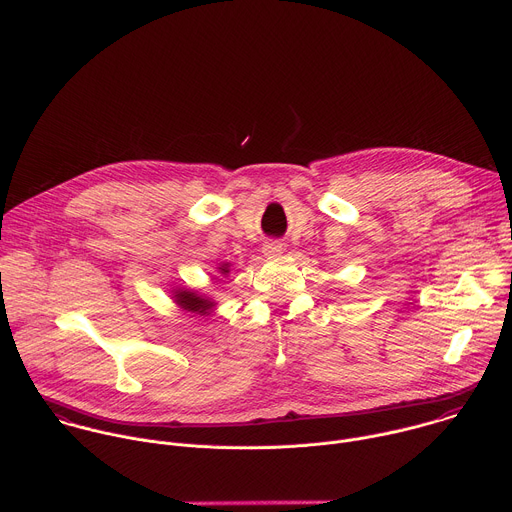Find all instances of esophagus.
<instances>
[{
	"mask_svg": "<svg viewBox=\"0 0 512 512\" xmlns=\"http://www.w3.org/2000/svg\"><path fill=\"white\" fill-rule=\"evenodd\" d=\"M262 252H264V256H278V254H282L284 252V244H280V242H266L264 244V248H262Z\"/></svg>",
	"mask_w": 512,
	"mask_h": 512,
	"instance_id": "34e87169",
	"label": "esophagus"
}]
</instances>
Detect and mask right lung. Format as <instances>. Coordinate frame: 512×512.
<instances>
[{"label": "right lung", "mask_w": 512, "mask_h": 512, "mask_svg": "<svg viewBox=\"0 0 512 512\" xmlns=\"http://www.w3.org/2000/svg\"><path fill=\"white\" fill-rule=\"evenodd\" d=\"M230 268H232L230 262H222L218 266V272L222 276H228ZM171 298L183 313H191V315H199V317H212V313L216 311V306H218V302L214 298H210L208 294H201L199 290L183 288V286L173 288Z\"/></svg>", "instance_id": "add662e5"}]
</instances>
